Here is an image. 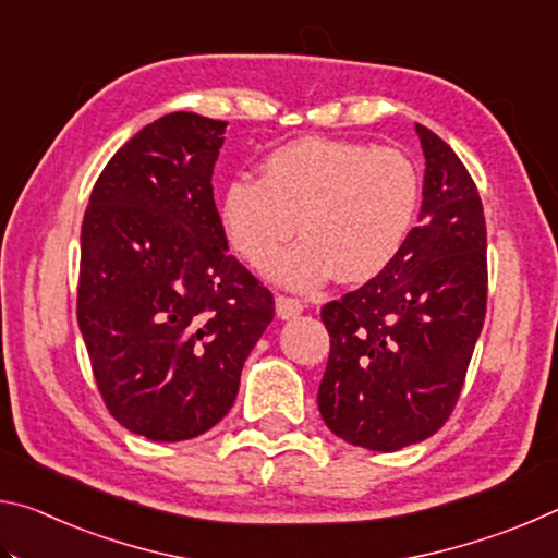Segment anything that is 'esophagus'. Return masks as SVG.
Returning <instances> with one entry per match:
<instances>
[{"instance_id":"esophagus-1","label":"esophagus","mask_w":558,"mask_h":558,"mask_svg":"<svg viewBox=\"0 0 558 558\" xmlns=\"http://www.w3.org/2000/svg\"><path fill=\"white\" fill-rule=\"evenodd\" d=\"M302 310H305V305H302V302L295 300V298H288V295H278L276 298V313H278L280 319L298 317Z\"/></svg>"}]
</instances>
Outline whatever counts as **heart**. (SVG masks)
Wrapping results in <instances>:
<instances>
[{
  "label": "heart",
  "instance_id": "heart-1",
  "mask_svg": "<svg viewBox=\"0 0 558 558\" xmlns=\"http://www.w3.org/2000/svg\"><path fill=\"white\" fill-rule=\"evenodd\" d=\"M418 196V169L399 149L302 137L272 149L260 179H231L219 219L253 268L266 266L300 226L305 239L268 272L280 286L315 290L332 276L342 282L379 276L409 239Z\"/></svg>",
  "mask_w": 558,
  "mask_h": 558
}]
</instances>
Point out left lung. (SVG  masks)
<instances>
[{
    "instance_id": "8db88e82",
    "label": "left lung",
    "mask_w": 558,
    "mask_h": 558,
    "mask_svg": "<svg viewBox=\"0 0 558 558\" xmlns=\"http://www.w3.org/2000/svg\"><path fill=\"white\" fill-rule=\"evenodd\" d=\"M426 157L418 226L379 276L323 307L327 428L352 446L401 450L442 428L487 310L483 202L460 157L415 125Z\"/></svg>"
}]
</instances>
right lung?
<instances>
[{"instance_id": "right-lung-1", "label": "right lung", "mask_w": 558, "mask_h": 558, "mask_svg": "<svg viewBox=\"0 0 558 558\" xmlns=\"http://www.w3.org/2000/svg\"><path fill=\"white\" fill-rule=\"evenodd\" d=\"M229 122L169 112L130 137L81 229L78 327L120 426L196 438L231 411L276 302L229 253L211 174Z\"/></svg>"}]
</instances>
